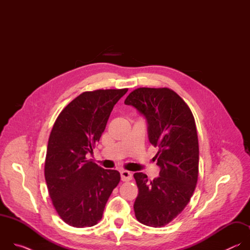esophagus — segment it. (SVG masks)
I'll use <instances>...</instances> for the list:
<instances>
[{
  "mask_svg": "<svg viewBox=\"0 0 250 250\" xmlns=\"http://www.w3.org/2000/svg\"><path fill=\"white\" fill-rule=\"evenodd\" d=\"M131 178H132V174L129 171H126V170H122L121 171V179H122V181H124V182L129 181V180H131Z\"/></svg>",
  "mask_w": 250,
  "mask_h": 250,
  "instance_id": "34e87169",
  "label": "esophagus"
}]
</instances>
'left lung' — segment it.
Returning <instances> with one entry per match:
<instances>
[{"label":"left lung","instance_id":"8db88e82","mask_svg":"<svg viewBox=\"0 0 250 250\" xmlns=\"http://www.w3.org/2000/svg\"><path fill=\"white\" fill-rule=\"evenodd\" d=\"M147 123L148 139L158 147L159 176L133 174L138 195L133 208L137 221L158 228L184 209L195 191L199 172V144L193 114L186 103L168 88H138L125 101Z\"/></svg>","mask_w":250,"mask_h":250}]
</instances>
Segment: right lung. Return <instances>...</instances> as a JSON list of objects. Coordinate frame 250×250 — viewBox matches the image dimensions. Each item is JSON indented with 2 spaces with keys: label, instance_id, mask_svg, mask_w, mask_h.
Here are the masks:
<instances>
[{
  "label": "right lung",
  "instance_id": "1",
  "mask_svg": "<svg viewBox=\"0 0 250 250\" xmlns=\"http://www.w3.org/2000/svg\"><path fill=\"white\" fill-rule=\"evenodd\" d=\"M127 89L85 92L60 113L47 146L44 175L60 218L74 228L97 225L121 175L87 159L100 140L115 104Z\"/></svg>",
  "mask_w": 250,
  "mask_h": 250
}]
</instances>
